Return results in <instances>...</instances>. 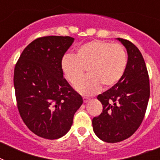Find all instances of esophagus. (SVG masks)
<instances>
[{"mask_svg": "<svg viewBox=\"0 0 160 160\" xmlns=\"http://www.w3.org/2000/svg\"><path fill=\"white\" fill-rule=\"evenodd\" d=\"M90 100V98H88V97H83V101H84V103H87L88 101Z\"/></svg>", "mask_w": 160, "mask_h": 160, "instance_id": "obj_1", "label": "esophagus"}]
</instances>
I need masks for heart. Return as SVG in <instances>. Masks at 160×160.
<instances>
[{
    "instance_id": "heart-1",
    "label": "heart",
    "mask_w": 160,
    "mask_h": 160,
    "mask_svg": "<svg viewBox=\"0 0 160 160\" xmlns=\"http://www.w3.org/2000/svg\"><path fill=\"white\" fill-rule=\"evenodd\" d=\"M128 56L124 46L100 40H94L79 46L75 55H65L61 68L66 80L75 84L88 69L89 75L75 85L84 95H94L101 89L113 87L124 76Z\"/></svg>"
}]
</instances>
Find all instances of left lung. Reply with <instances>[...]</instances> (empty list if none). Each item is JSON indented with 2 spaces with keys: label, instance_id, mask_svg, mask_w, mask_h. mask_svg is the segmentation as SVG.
I'll return each mask as SVG.
<instances>
[{
  "label": "left lung",
  "instance_id": "left-lung-1",
  "mask_svg": "<svg viewBox=\"0 0 160 160\" xmlns=\"http://www.w3.org/2000/svg\"><path fill=\"white\" fill-rule=\"evenodd\" d=\"M118 40L127 50L126 70L119 83L98 95L103 110L92 119L95 134L107 143L123 141L136 131L144 118L150 94L149 74L142 54L128 40Z\"/></svg>",
  "mask_w": 160,
  "mask_h": 160
}]
</instances>
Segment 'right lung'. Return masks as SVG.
Instances as JSON below:
<instances>
[{
  "label": "right lung",
  "instance_id": "obj_1",
  "mask_svg": "<svg viewBox=\"0 0 160 160\" xmlns=\"http://www.w3.org/2000/svg\"><path fill=\"white\" fill-rule=\"evenodd\" d=\"M70 36L39 37L24 49L14 70L16 104L21 119L36 135H65L83 100L63 77L61 61Z\"/></svg>",
  "mask_w": 160,
  "mask_h": 160
}]
</instances>
